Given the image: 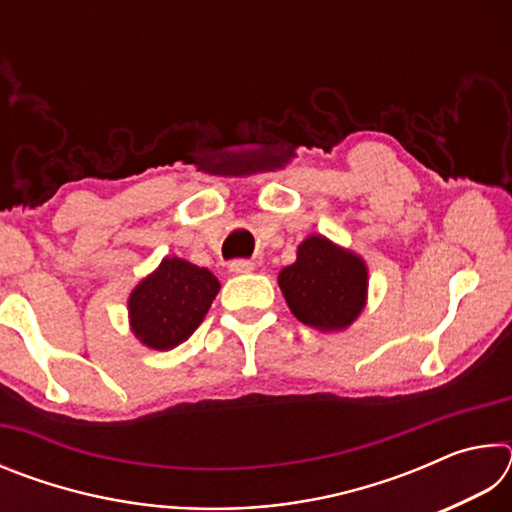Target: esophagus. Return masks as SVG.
<instances>
[{
    "instance_id": "esophagus-1",
    "label": "esophagus",
    "mask_w": 512,
    "mask_h": 512,
    "mask_svg": "<svg viewBox=\"0 0 512 512\" xmlns=\"http://www.w3.org/2000/svg\"><path fill=\"white\" fill-rule=\"evenodd\" d=\"M228 268H230V273H237V275H241V273H250V271H255V264H253V262H248V259H235V262H230V264H228Z\"/></svg>"
}]
</instances>
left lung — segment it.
<instances>
[{
  "label": "left lung",
  "mask_w": 512,
  "mask_h": 512,
  "mask_svg": "<svg viewBox=\"0 0 512 512\" xmlns=\"http://www.w3.org/2000/svg\"><path fill=\"white\" fill-rule=\"evenodd\" d=\"M277 284L300 323L339 332L366 307L368 268L352 250L311 235L298 246L296 262L277 275Z\"/></svg>",
  "instance_id": "obj_1"
}]
</instances>
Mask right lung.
Returning a JSON list of instances; mask_svg holds the SVG:
<instances>
[{"mask_svg": "<svg viewBox=\"0 0 512 512\" xmlns=\"http://www.w3.org/2000/svg\"><path fill=\"white\" fill-rule=\"evenodd\" d=\"M219 289V280L207 268L164 257L128 298L133 334L146 348H176L203 323Z\"/></svg>", "mask_w": 512, "mask_h": 512, "instance_id": "obj_1", "label": "right lung"}]
</instances>
